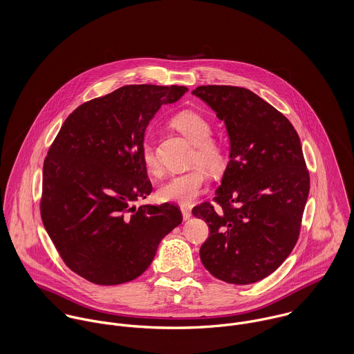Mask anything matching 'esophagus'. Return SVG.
Wrapping results in <instances>:
<instances>
[{
	"mask_svg": "<svg viewBox=\"0 0 354 354\" xmlns=\"http://www.w3.org/2000/svg\"><path fill=\"white\" fill-rule=\"evenodd\" d=\"M181 212H183V218L184 219H189L191 218V208L187 205H181Z\"/></svg>",
	"mask_w": 354,
	"mask_h": 354,
	"instance_id": "obj_1",
	"label": "esophagus"
}]
</instances>
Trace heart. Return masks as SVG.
Instances as JSON below:
<instances>
[{
	"instance_id": "b5f03b06",
	"label": "heart",
	"mask_w": 354,
	"mask_h": 354,
	"mask_svg": "<svg viewBox=\"0 0 354 354\" xmlns=\"http://www.w3.org/2000/svg\"><path fill=\"white\" fill-rule=\"evenodd\" d=\"M171 127L195 145L191 155V165L198 166L173 174L159 187L158 196L163 202L191 204L204 191L207 180L204 169L211 174H219L226 169L229 162L227 150L222 142L211 138V122L195 110H183L177 113L171 118ZM142 160L150 174H160V162L151 142L146 140L143 143Z\"/></svg>"
}]
</instances>
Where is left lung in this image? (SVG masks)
Wrapping results in <instances>:
<instances>
[{"label": "left lung", "mask_w": 354, "mask_h": 354, "mask_svg": "<svg viewBox=\"0 0 354 354\" xmlns=\"http://www.w3.org/2000/svg\"><path fill=\"white\" fill-rule=\"evenodd\" d=\"M226 124L230 160L212 199L194 207L209 237L203 266L234 285L257 282L293 251L309 194V171L292 122L254 93L234 86L192 91Z\"/></svg>", "instance_id": "left-lung-1"}]
</instances>
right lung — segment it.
<instances>
[{
  "instance_id": "obj_1",
  "label": "right lung",
  "mask_w": 354,
  "mask_h": 354,
  "mask_svg": "<svg viewBox=\"0 0 354 354\" xmlns=\"http://www.w3.org/2000/svg\"><path fill=\"white\" fill-rule=\"evenodd\" d=\"M184 86H124L84 102L62 124L44 163L41 216L64 263L84 279L120 285L142 275L183 222L176 204L135 207L152 191L145 133Z\"/></svg>"
}]
</instances>
